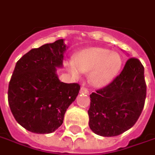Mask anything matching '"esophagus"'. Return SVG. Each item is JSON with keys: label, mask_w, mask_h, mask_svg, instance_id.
I'll return each mask as SVG.
<instances>
[{"label": "esophagus", "mask_w": 155, "mask_h": 155, "mask_svg": "<svg viewBox=\"0 0 155 155\" xmlns=\"http://www.w3.org/2000/svg\"><path fill=\"white\" fill-rule=\"evenodd\" d=\"M80 93L81 94H89V92L86 88H84V87H81L80 88Z\"/></svg>", "instance_id": "34e87169"}]
</instances>
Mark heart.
Returning a JSON list of instances; mask_svg holds the SVG:
<instances>
[{"label":"heart","instance_id":"1","mask_svg":"<svg viewBox=\"0 0 155 155\" xmlns=\"http://www.w3.org/2000/svg\"><path fill=\"white\" fill-rule=\"evenodd\" d=\"M122 58L117 52L103 48H88L78 52L72 61L67 62L68 71L75 78L81 72H89L88 79L97 88L110 84L120 72Z\"/></svg>","mask_w":155,"mask_h":155}]
</instances>
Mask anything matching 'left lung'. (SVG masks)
<instances>
[{
	"instance_id": "left-lung-1",
	"label": "left lung",
	"mask_w": 155,
	"mask_h": 155,
	"mask_svg": "<svg viewBox=\"0 0 155 155\" xmlns=\"http://www.w3.org/2000/svg\"><path fill=\"white\" fill-rule=\"evenodd\" d=\"M89 127L102 137L118 136L136 123L144 106V68L136 58L129 59L108 86L90 94Z\"/></svg>"
}]
</instances>
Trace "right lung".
Here are the masks:
<instances>
[{
	"label": "right lung",
	"mask_w": 155,
	"mask_h": 155,
	"mask_svg": "<svg viewBox=\"0 0 155 155\" xmlns=\"http://www.w3.org/2000/svg\"><path fill=\"white\" fill-rule=\"evenodd\" d=\"M67 48L64 39H58L32 49L16 63L8 103L18 123L31 133L55 132L79 93V84L62 83L56 73Z\"/></svg>",
	"instance_id": "1"
}]
</instances>
